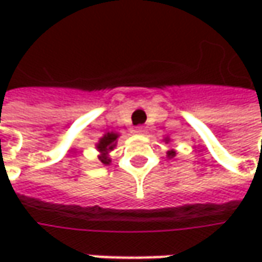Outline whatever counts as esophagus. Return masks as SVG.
Returning <instances> with one entry per match:
<instances>
[{
    "instance_id": "1",
    "label": "esophagus",
    "mask_w": 262,
    "mask_h": 262,
    "mask_svg": "<svg viewBox=\"0 0 262 262\" xmlns=\"http://www.w3.org/2000/svg\"><path fill=\"white\" fill-rule=\"evenodd\" d=\"M136 133H138V134H144V133H146V128L143 125H138L136 128Z\"/></svg>"
}]
</instances>
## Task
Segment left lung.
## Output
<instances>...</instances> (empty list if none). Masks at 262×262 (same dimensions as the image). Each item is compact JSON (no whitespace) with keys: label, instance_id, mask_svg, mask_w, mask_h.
Wrapping results in <instances>:
<instances>
[{"label":"left lung","instance_id":"8db88e82","mask_svg":"<svg viewBox=\"0 0 262 262\" xmlns=\"http://www.w3.org/2000/svg\"><path fill=\"white\" fill-rule=\"evenodd\" d=\"M167 156H169V157L175 156V151H173V150H170V151H169V153H167Z\"/></svg>","mask_w":262,"mask_h":262}]
</instances>
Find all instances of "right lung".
Listing matches in <instances>:
<instances>
[{
  "mask_svg": "<svg viewBox=\"0 0 262 262\" xmlns=\"http://www.w3.org/2000/svg\"><path fill=\"white\" fill-rule=\"evenodd\" d=\"M116 138H118V134L115 133H107L105 136L100 138V141L97 143V150L100 151V162L102 163H105L107 165L109 163V159H107V151L109 150H112L114 147H115V143H116Z\"/></svg>",
  "mask_w": 262,
  "mask_h": 262,
  "instance_id": "1",
  "label": "right lung"
}]
</instances>
